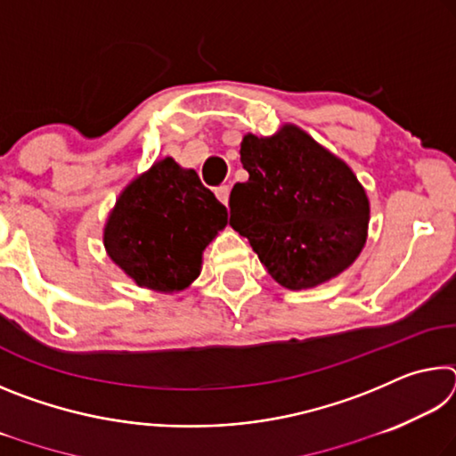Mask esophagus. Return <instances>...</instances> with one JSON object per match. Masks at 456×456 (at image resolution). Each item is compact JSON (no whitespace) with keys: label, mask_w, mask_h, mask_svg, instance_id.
<instances>
[{"label":"esophagus","mask_w":456,"mask_h":456,"mask_svg":"<svg viewBox=\"0 0 456 456\" xmlns=\"http://www.w3.org/2000/svg\"><path fill=\"white\" fill-rule=\"evenodd\" d=\"M215 195H217V199L221 200L223 205H229V195H231V187L229 184H221V187L215 189Z\"/></svg>","instance_id":"obj_1"}]
</instances>
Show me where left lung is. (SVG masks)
I'll use <instances>...</instances> for the list:
<instances>
[{
    "label": "left lung",
    "mask_w": 456,
    "mask_h": 456,
    "mask_svg": "<svg viewBox=\"0 0 456 456\" xmlns=\"http://www.w3.org/2000/svg\"><path fill=\"white\" fill-rule=\"evenodd\" d=\"M239 152L249 179L231 191L229 223L277 283L310 289L356 261L370 200L342 159L289 122L272 136L247 133Z\"/></svg>",
    "instance_id": "8db88e82"
}]
</instances>
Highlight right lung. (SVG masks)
Wrapping results in <instances>:
<instances>
[{
    "label": "right lung",
    "mask_w": 456,
    "mask_h": 456,
    "mask_svg": "<svg viewBox=\"0 0 456 456\" xmlns=\"http://www.w3.org/2000/svg\"><path fill=\"white\" fill-rule=\"evenodd\" d=\"M225 225V205L199 175L165 157L120 191L102 241L138 288L176 293L200 275L205 247Z\"/></svg>",
    "instance_id": "add662e5"
}]
</instances>
